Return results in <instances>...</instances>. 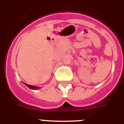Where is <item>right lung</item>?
I'll return each instance as SVG.
<instances>
[{
  "mask_svg": "<svg viewBox=\"0 0 124 124\" xmlns=\"http://www.w3.org/2000/svg\"><path fill=\"white\" fill-rule=\"evenodd\" d=\"M26 84V86H28L29 88L31 89H37V87H35V86H33V85H28L27 84Z\"/></svg>",
  "mask_w": 124,
  "mask_h": 124,
  "instance_id": "right-lung-1",
  "label": "right lung"
}]
</instances>
